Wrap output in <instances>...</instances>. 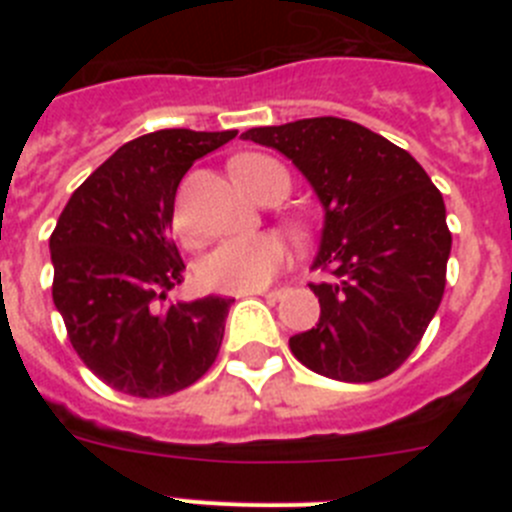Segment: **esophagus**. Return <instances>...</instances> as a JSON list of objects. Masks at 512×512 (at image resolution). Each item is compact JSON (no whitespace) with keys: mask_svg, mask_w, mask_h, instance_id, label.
Masks as SVG:
<instances>
[{"mask_svg":"<svg viewBox=\"0 0 512 512\" xmlns=\"http://www.w3.org/2000/svg\"><path fill=\"white\" fill-rule=\"evenodd\" d=\"M246 295H266V297H271V300H279V297H282V289H271V292H264V289H253V292H241V297H246Z\"/></svg>","mask_w":512,"mask_h":512,"instance_id":"obj_1","label":"esophagus"}]
</instances>
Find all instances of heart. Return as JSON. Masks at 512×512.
<instances>
[{
	"label": "heart",
	"mask_w": 512,
	"mask_h": 512,
	"mask_svg": "<svg viewBox=\"0 0 512 512\" xmlns=\"http://www.w3.org/2000/svg\"><path fill=\"white\" fill-rule=\"evenodd\" d=\"M277 164L261 153H246L233 161V176L246 192L256 194L261 171ZM289 259V251L279 235L261 233L246 238H230L210 251L200 264V282L215 292H253L264 289L277 277Z\"/></svg>",
	"instance_id": "b5f03b06"
}]
</instances>
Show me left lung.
Instances as JSON below:
<instances>
[{
    "instance_id": "1",
    "label": "left lung",
    "mask_w": 512,
    "mask_h": 512,
    "mask_svg": "<svg viewBox=\"0 0 512 512\" xmlns=\"http://www.w3.org/2000/svg\"><path fill=\"white\" fill-rule=\"evenodd\" d=\"M243 140L277 148L325 210L310 284L320 320L289 338L297 361L338 382H377L402 366L441 305L451 233L423 166L359 122L341 117L251 128Z\"/></svg>"
}]
</instances>
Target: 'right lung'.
Here are the masks:
<instances>
[{
	"mask_svg": "<svg viewBox=\"0 0 512 512\" xmlns=\"http://www.w3.org/2000/svg\"><path fill=\"white\" fill-rule=\"evenodd\" d=\"M238 130H156L117 148L71 194L51 235L53 302L79 359L112 390L164 397L217 359L230 302H166L184 282L169 238L176 187Z\"/></svg>",
	"mask_w": 512,
	"mask_h": 512,
	"instance_id": "1",
	"label": "right lung"
}]
</instances>
